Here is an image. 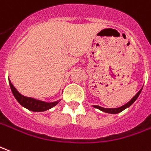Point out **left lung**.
Returning <instances> with one entry per match:
<instances>
[{
    "label": "left lung",
    "mask_w": 151,
    "mask_h": 151,
    "mask_svg": "<svg viewBox=\"0 0 151 151\" xmlns=\"http://www.w3.org/2000/svg\"><path fill=\"white\" fill-rule=\"evenodd\" d=\"M142 89L139 91L138 93H137V94L133 97V98L130 100V101H129L128 103H126L125 105H124V106H120V107L119 108H103V107H101V106H93L95 108H98V109H99V110H101V111H102L104 112H106V113H111V114H117V113H119V112H121L122 111H124V109H126L127 107H129V106H130L134 102V101L137 100V98H138L139 94L141 93V91H142Z\"/></svg>",
    "instance_id": "obj_1"
}]
</instances>
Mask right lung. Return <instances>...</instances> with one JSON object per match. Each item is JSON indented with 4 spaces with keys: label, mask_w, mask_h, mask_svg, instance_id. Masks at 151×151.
Instances as JSON below:
<instances>
[{
    "label": "right lung",
    "mask_w": 151,
    "mask_h": 151,
    "mask_svg": "<svg viewBox=\"0 0 151 151\" xmlns=\"http://www.w3.org/2000/svg\"><path fill=\"white\" fill-rule=\"evenodd\" d=\"M9 86L11 88L13 94L16 98V100L19 101V103L23 107L28 109L29 111H47L50 108L53 107L54 106H56L58 101H54V102H45V101H40V100H36L34 98H28V97H24L22 94H20L19 92L17 91L14 86L11 84L10 81H9Z\"/></svg>",
    "instance_id": "obj_1"
}]
</instances>
